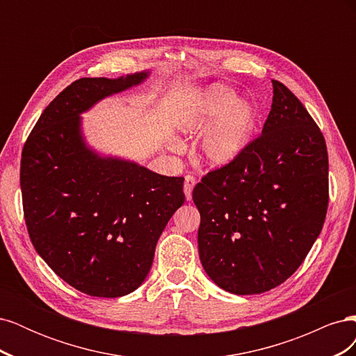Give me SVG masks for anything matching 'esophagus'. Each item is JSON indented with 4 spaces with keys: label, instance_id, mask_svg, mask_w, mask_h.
<instances>
[{
    "label": "esophagus",
    "instance_id": "1",
    "mask_svg": "<svg viewBox=\"0 0 356 356\" xmlns=\"http://www.w3.org/2000/svg\"><path fill=\"white\" fill-rule=\"evenodd\" d=\"M195 186H196V178L193 175H186V178H184V195H186L187 200H191V193H193V188H195Z\"/></svg>",
    "mask_w": 356,
    "mask_h": 356
}]
</instances>
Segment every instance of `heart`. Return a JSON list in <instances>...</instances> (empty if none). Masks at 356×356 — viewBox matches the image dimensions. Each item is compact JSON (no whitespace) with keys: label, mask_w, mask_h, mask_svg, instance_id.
Masks as SVG:
<instances>
[{"label":"heart","mask_w":356,"mask_h":356,"mask_svg":"<svg viewBox=\"0 0 356 356\" xmlns=\"http://www.w3.org/2000/svg\"><path fill=\"white\" fill-rule=\"evenodd\" d=\"M255 110L225 86H211L203 92L191 111L187 131L208 134L202 141V159L211 166L229 165L251 139L255 127Z\"/></svg>","instance_id":"obj_1"}]
</instances>
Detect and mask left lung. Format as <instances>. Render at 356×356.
Here are the masks:
<instances>
[{
    "instance_id": "left-lung-1",
    "label": "left lung",
    "mask_w": 356,
    "mask_h": 356,
    "mask_svg": "<svg viewBox=\"0 0 356 356\" xmlns=\"http://www.w3.org/2000/svg\"><path fill=\"white\" fill-rule=\"evenodd\" d=\"M261 135L193 190L204 272L232 294H261L305 261L328 208L325 139L281 81Z\"/></svg>"
}]
</instances>
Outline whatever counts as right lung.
Segmentation results:
<instances>
[{"instance_id": "1", "label": "right lung", "mask_w": 356, "mask_h": 356, "mask_svg": "<svg viewBox=\"0 0 356 356\" xmlns=\"http://www.w3.org/2000/svg\"><path fill=\"white\" fill-rule=\"evenodd\" d=\"M147 77L75 80L42 111L22 149L31 242L53 272L92 297H122L144 282L161 232L186 200L182 177L102 157L81 135V113Z\"/></svg>"}]
</instances>
